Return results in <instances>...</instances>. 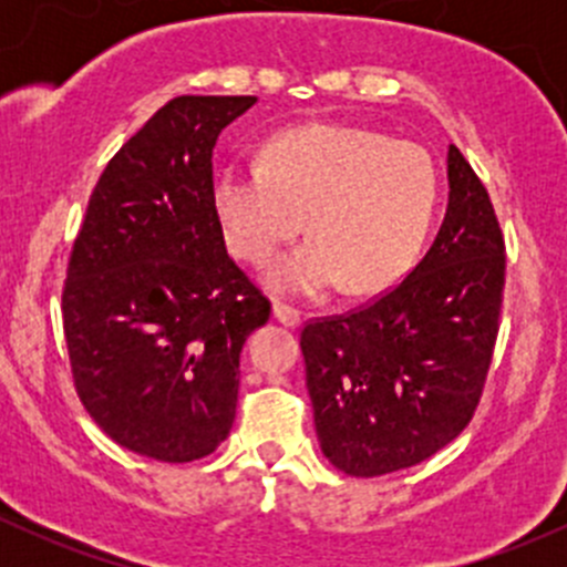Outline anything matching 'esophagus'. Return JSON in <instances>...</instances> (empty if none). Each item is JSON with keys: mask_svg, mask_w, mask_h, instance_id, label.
I'll list each match as a JSON object with an SVG mask.
<instances>
[{"mask_svg": "<svg viewBox=\"0 0 567 567\" xmlns=\"http://www.w3.org/2000/svg\"><path fill=\"white\" fill-rule=\"evenodd\" d=\"M274 318H277L279 323L290 326V329H293V326H299V323H301V312L296 310V307L282 305V301H274Z\"/></svg>", "mask_w": 567, "mask_h": 567, "instance_id": "obj_1", "label": "esophagus"}]
</instances>
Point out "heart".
I'll return each instance as SVG.
<instances>
[{"label": "heart", "instance_id": "b5f03b06", "mask_svg": "<svg viewBox=\"0 0 567 567\" xmlns=\"http://www.w3.org/2000/svg\"><path fill=\"white\" fill-rule=\"evenodd\" d=\"M436 197V167L420 145L351 125L285 131L262 167L227 162L210 183L221 236L249 266H266L307 219L310 241L268 274L290 296L384 290L420 251Z\"/></svg>", "mask_w": 567, "mask_h": 567}]
</instances>
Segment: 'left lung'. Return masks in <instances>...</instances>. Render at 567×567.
<instances>
[{
  "label": "left lung",
  "mask_w": 567,
  "mask_h": 567,
  "mask_svg": "<svg viewBox=\"0 0 567 567\" xmlns=\"http://www.w3.org/2000/svg\"><path fill=\"white\" fill-rule=\"evenodd\" d=\"M447 175V214L425 257L368 305L301 326L320 450L351 477L436 455L483 398L505 296V236L488 188L455 145Z\"/></svg>",
  "instance_id": "1"
}]
</instances>
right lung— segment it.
<instances>
[{
  "label": "right lung",
  "instance_id": "right-lung-1",
  "mask_svg": "<svg viewBox=\"0 0 567 567\" xmlns=\"http://www.w3.org/2000/svg\"><path fill=\"white\" fill-rule=\"evenodd\" d=\"M255 101H167L109 158L68 260L62 331L79 400L112 442L153 461H197L225 442L241 346L271 316L210 203L216 140Z\"/></svg>",
  "mask_w": 567,
  "mask_h": 567
}]
</instances>
